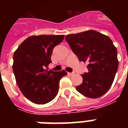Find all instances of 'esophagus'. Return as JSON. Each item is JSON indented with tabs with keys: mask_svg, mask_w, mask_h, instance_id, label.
<instances>
[{
	"mask_svg": "<svg viewBox=\"0 0 128 128\" xmlns=\"http://www.w3.org/2000/svg\"><path fill=\"white\" fill-rule=\"evenodd\" d=\"M68 75H70V76H72V75H74V72H68Z\"/></svg>",
	"mask_w": 128,
	"mask_h": 128,
	"instance_id": "1",
	"label": "esophagus"
}]
</instances>
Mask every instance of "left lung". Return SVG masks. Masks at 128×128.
<instances>
[{
	"instance_id": "obj_1",
	"label": "left lung",
	"mask_w": 128,
	"mask_h": 128,
	"mask_svg": "<svg viewBox=\"0 0 128 128\" xmlns=\"http://www.w3.org/2000/svg\"><path fill=\"white\" fill-rule=\"evenodd\" d=\"M80 61L87 62L88 71L82 75L83 82L76 90L84 96L98 98L110 89L117 71L116 48L106 35L88 30L65 37Z\"/></svg>"
}]
</instances>
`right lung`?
Segmentation results:
<instances>
[{
  "label": "right lung",
  "mask_w": 128,
  "mask_h": 128,
  "mask_svg": "<svg viewBox=\"0 0 128 128\" xmlns=\"http://www.w3.org/2000/svg\"><path fill=\"white\" fill-rule=\"evenodd\" d=\"M64 35L32 36L21 43L14 53L13 71L18 88L29 101L45 104L58 93L60 80L67 72L48 70L53 48Z\"/></svg>",
  "instance_id": "obj_1"
}]
</instances>
